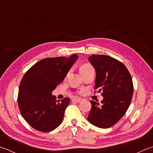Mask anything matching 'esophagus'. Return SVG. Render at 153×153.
<instances>
[{"label": "esophagus", "mask_w": 153, "mask_h": 153, "mask_svg": "<svg viewBox=\"0 0 153 153\" xmlns=\"http://www.w3.org/2000/svg\"><path fill=\"white\" fill-rule=\"evenodd\" d=\"M82 99L81 98H74V99H72V101L73 102H77V103H79V102H80L82 101Z\"/></svg>", "instance_id": "1"}]
</instances>
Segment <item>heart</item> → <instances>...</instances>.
<instances>
[{
	"instance_id": "obj_1",
	"label": "heart",
	"mask_w": 153,
	"mask_h": 153,
	"mask_svg": "<svg viewBox=\"0 0 153 153\" xmlns=\"http://www.w3.org/2000/svg\"><path fill=\"white\" fill-rule=\"evenodd\" d=\"M90 69H93L91 65H90L89 64H84V65H83L82 66H81V67L79 68V72L81 73V72H82V71H87Z\"/></svg>"
}]
</instances>
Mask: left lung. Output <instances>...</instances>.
<instances>
[{
    "instance_id": "1",
    "label": "left lung",
    "mask_w": 153,
    "mask_h": 153,
    "mask_svg": "<svg viewBox=\"0 0 153 153\" xmlns=\"http://www.w3.org/2000/svg\"><path fill=\"white\" fill-rule=\"evenodd\" d=\"M88 61L96 71L94 90L102 91V105L90 100L88 121L100 128L115 125L125 115L133 95V82L127 67L111 56L92 55Z\"/></svg>"
}]
</instances>
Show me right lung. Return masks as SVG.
Returning <instances> with one entry per match:
<instances>
[{
  "mask_svg": "<svg viewBox=\"0 0 153 153\" xmlns=\"http://www.w3.org/2000/svg\"><path fill=\"white\" fill-rule=\"evenodd\" d=\"M77 58L74 54L69 58L44 59L33 65L23 77L18 106L22 117L36 130L48 132L63 122L70 99L57 100L52 92L65 79Z\"/></svg>",
  "mask_w": 153,
  "mask_h": 153,
  "instance_id": "right-lung-1",
  "label": "right lung"
}]
</instances>
